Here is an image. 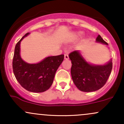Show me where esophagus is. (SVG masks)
Masks as SVG:
<instances>
[{
    "instance_id": "34e87169",
    "label": "esophagus",
    "mask_w": 124,
    "mask_h": 124,
    "mask_svg": "<svg viewBox=\"0 0 124 124\" xmlns=\"http://www.w3.org/2000/svg\"><path fill=\"white\" fill-rule=\"evenodd\" d=\"M64 57H65V59H69V55H68V54H65L64 55Z\"/></svg>"
}]
</instances>
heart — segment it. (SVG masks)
<instances>
[{"label": "heart", "mask_w": 124, "mask_h": 124, "mask_svg": "<svg viewBox=\"0 0 124 124\" xmlns=\"http://www.w3.org/2000/svg\"><path fill=\"white\" fill-rule=\"evenodd\" d=\"M82 34V32H79V33H78V35H81Z\"/></svg>", "instance_id": "obj_1"}]
</instances>
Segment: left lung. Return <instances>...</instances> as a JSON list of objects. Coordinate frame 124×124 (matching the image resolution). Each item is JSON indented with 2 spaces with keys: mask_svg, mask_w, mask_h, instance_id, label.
Masks as SVG:
<instances>
[{
  "mask_svg": "<svg viewBox=\"0 0 124 124\" xmlns=\"http://www.w3.org/2000/svg\"><path fill=\"white\" fill-rule=\"evenodd\" d=\"M96 42L108 45L100 35ZM72 62L71 75L76 86L85 92H95L104 86L112 68V60L103 65H95L88 63L78 51H74L69 55Z\"/></svg>",
  "mask_w": 124,
  "mask_h": 124,
  "instance_id": "obj_1",
  "label": "left lung"
}]
</instances>
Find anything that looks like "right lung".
<instances>
[{
	"mask_svg": "<svg viewBox=\"0 0 124 124\" xmlns=\"http://www.w3.org/2000/svg\"><path fill=\"white\" fill-rule=\"evenodd\" d=\"M25 34L16 45L13 59V70L17 80L25 90L33 93H41L49 89L53 83L58 68L63 62L64 55L48 56L40 62L30 64L20 56V42Z\"/></svg>",
	"mask_w": 124,
	"mask_h": 124,
	"instance_id": "add662e5",
	"label": "right lung"
}]
</instances>
